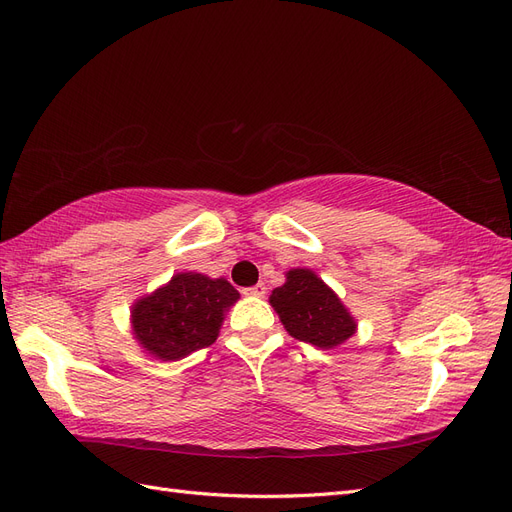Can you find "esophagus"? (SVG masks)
I'll return each instance as SVG.
<instances>
[{
    "mask_svg": "<svg viewBox=\"0 0 512 512\" xmlns=\"http://www.w3.org/2000/svg\"><path fill=\"white\" fill-rule=\"evenodd\" d=\"M265 292H267L265 284H256V286H250L243 290V294H247V297H265Z\"/></svg>",
    "mask_w": 512,
    "mask_h": 512,
    "instance_id": "1",
    "label": "esophagus"
}]
</instances>
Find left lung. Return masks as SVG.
Returning a JSON list of instances; mask_svg holds the SVG:
<instances>
[{"instance_id":"8db88e82","label":"left lung","mask_w":512,"mask_h":512,"mask_svg":"<svg viewBox=\"0 0 512 512\" xmlns=\"http://www.w3.org/2000/svg\"><path fill=\"white\" fill-rule=\"evenodd\" d=\"M269 303L294 339L322 350L344 344L356 333L342 299L312 269H290L286 284L271 292Z\"/></svg>"}]
</instances>
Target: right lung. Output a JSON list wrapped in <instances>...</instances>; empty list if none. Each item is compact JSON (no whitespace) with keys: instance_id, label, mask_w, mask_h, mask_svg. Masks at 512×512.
<instances>
[{"instance_id":"right-lung-1","label":"right lung","mask_w":512,"mask_h":512,"mask_svg":"<svg viewBox=\"0 0 512 512\" xmlns=\"http://www.w3.org/2000/svg\"><path fill=\"white\" fill-rule=\"evenodd\" d=\"M239 292L224 277L177 273L132 307L136 342L160 361H179L218 339L224 314Z\"/></svg>"}]
</instances>
